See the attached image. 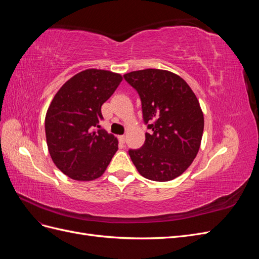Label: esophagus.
I'll return each mask as SVG.
<instances>
[{
    "label": "esophagus",
    "mask_w": 259,
    "mask_h": 259,
    "mask_svg": "<svg viewBox=\"0 0 259 259\" xmlns=\"http://www.w3.org/2000/svg\"><path fill=\"white\" fill-rule=\"evenodd\" d=\"M119 140H120V143L124 144L125 140H126V137H125L124 135H121V136H119Z\"/></svg>",
    "instance_id": "esophagus-1"
}]
</instances>
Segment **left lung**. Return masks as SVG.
Wrapping results in <instances>:
<instances>
[{
    "label": "left lung",
    "instance_id": "left-lung-1",
    "mask_svg": "<svg viewBox=\"0 0 259 259\" xmlns=\"http://www.w3.org/2000/svg\"><path fill=\"white\" fill-rule=\"evenodd\" d=\"M142 100L146 133L142 148L128 151L139 174L154 182L182 175L197 156L204 128L199 100L179 75L160 69L124 74Z\"/></svg>",
    "mask_w": 259,
    "mask_h": 259
}]
</instances>
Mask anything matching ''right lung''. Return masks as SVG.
Listing matches in <instances>:
<instances>
[{"instance_id": "right-lung-1", "label": "right lung", "mask_w": 259, "mask_h": 259, "mask_svg": "<svg viewBox=\"0 0 259 259\" xmlns=\"http://www.w3.org/2000/svg\"><path fill=\"white\" fill-rule=\"evenodd\" d=\"M122 75L86 69L68 80L54 96L45 116L46 143L53 162L74 180L90 182L105 173L117 151V139L100 128L101 106Z\"/></svg>"}]
</instances>
